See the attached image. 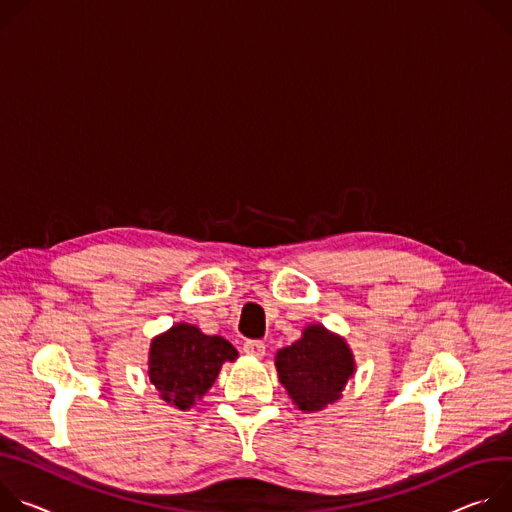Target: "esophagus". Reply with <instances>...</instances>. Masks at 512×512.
Returning <instances> with one entry per match:
<instances>
[{
  "instance_id": "1",
  "label": "esophagus",
  "mask_w": 512,
  "mask_h": 512,
  "mask_svg": "<svg viewBox=\"0 0 512 512\" xmlns=\"http://www.w3.org/2000/svg\"><path fill=\"white\" fill-rule=\"evenodd\" d=\"M242 350H244V354H248L252 358H262L266 354V346H264V342H260V339H248Z\"/></svg>"
}]
</instances>
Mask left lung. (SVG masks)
Masks as SVG:
<instances>
[{
    "label": "left lung",
    "instance_id": "left-lung-1",
    "mask_svg": "<svg viewBox=\"0 0 512 512\" xmlns=\"http://www.w3.org/2000/svg\"><path fill=\"white\" fill-rule=\"evenodd\" d=\"M276 372L293 403L315 413L335 403L356 372V362L344 337L323 325L305 327L293 346L276 352Z\"/></svg>",
    "mask_w": 512,
    "mask_h": 512
}]
</instances>
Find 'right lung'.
<instances>
[{
	"instance_id": "right-lung-1",
	"label": "right lung",
	"mask_w": 512,
	"mask_h": 512,
	"mask_svg": "<svg viewBox=\"0 0 512 512\" xmlns=\"http://www.w3.org/2000/svg\"><path fill=\"white\" fill-rule=\"evenodd\" d=\"M238 358L221 335H205L191 323H175L150 344L148 376L170 407L189 411L215 382L223 362Z\"/></svg>"
}]
</instances>
